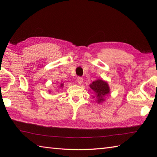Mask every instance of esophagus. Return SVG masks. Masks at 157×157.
Segmentation results:
<instances>
[{
    "label": "esophagus",
    "mask_w": 157,
    "mask_h": 157,
    "mask_svg": "<svg viewBox=\"0 0 157 157\" xmlns=\"http://www.w3.org/2000/svg\"><path fill=\"white\" fill-rule=\"evenodd\" d=\"M83 81H84V78L82 77H78V79H77V82H78L79 84H82Z\"/></svg>",
    "instance_id": "obj_1"
}]
</instances>
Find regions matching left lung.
Instances as JSON below:
<instances>
[{"instance_id":"left-lung-1","label":"left lung","mask_w":157,"mask_h":157,"mask_svg":"<svg viewBox=\"0 0 157 157\" xmlns=\"http://www.w3.org/2000/svg\"><path fill=\"white\" fill-rule=\"evenodd\" d=\"M90 87L94 92L96 98H97L98 103H101L105 101L104 97L109 94L110 88L107 82L102 80V79H97L93 82L90 85ZM94 98H95L94 96Z\"/></svg>"}]
</instances>
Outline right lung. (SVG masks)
Segmentation results:
<instances>
[{
    "mask_svg": "<svg viewBox=\"0 0 157 157\" xmlns=\"http://www.w3.org/2000/svg\"><path fill=\"white\" fill-rule=\"evenodd\" d=\"M63 86V84H61V87H62Z\"/></svg>",
    "mask_w": 157,
    "mask_h": 157,
    "instance_id": "obj_1",
    "label": "right lung"
}]
</instances>
